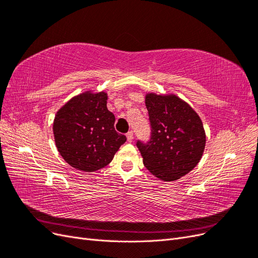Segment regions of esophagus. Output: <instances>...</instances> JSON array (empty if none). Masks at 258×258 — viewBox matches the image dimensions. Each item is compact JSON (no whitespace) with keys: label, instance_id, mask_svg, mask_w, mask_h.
Wrapping results in <instances>:
<instances>
[{"label":"esophagus","instance_id":"obj_1","mask_svg":"<svg viewBox=\"0 0 258 258\" xmlns=\"http://www.w3.org/2000/svg\"><path fill=\"white\" fill-rule=\"evenodd\" d=\"M132 140H134V132L129 131L127 134V141L128 142H132Z\"/></svg>","mask_w":258,"mask_h":258}]
</instances>
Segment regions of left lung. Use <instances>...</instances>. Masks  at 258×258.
<instances>
[{
    "label": "left lung",
    "instance_id": "1",
    "mask_svg": "<svg viewBox=\"0 0 258 258\" xmlns=\"http://www.w3.org/2000/svg\"><path fill=\"white\" fill-rule=\"evenodd\" d=\"M145 105L152 139L147 144L137 143L144 166L161 181H176L189 173L204 155V123L197 112L174 93L147 92Z\"/></svg>",
    "mask_w": 258,
    "mask_h": 258
}]
</instances>
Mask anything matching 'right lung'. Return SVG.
<instances>
[{
	"label": "right lung",
	"mask_w": 258,
	"mask_h": 258,
	"mask_svg": "<svg viewBox=\"0 0 258 258\" xmlns=\"http://www.w3.org/2000/svg\"><path fill=\"white\" fill-rule=\"evenodd\" d=\"M105 91L86 90L70 99L54 116L56 147L70 166L93 172L110 163L127 138L117 134Z\"/></svg>",
	"instance_id": "add662e5"
}]
</instances>
